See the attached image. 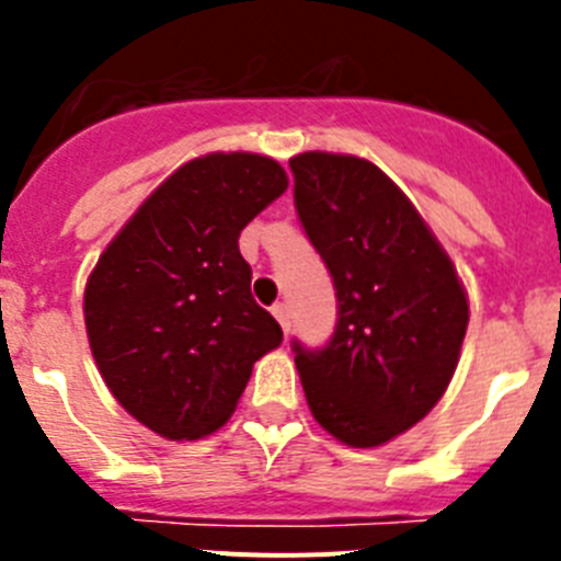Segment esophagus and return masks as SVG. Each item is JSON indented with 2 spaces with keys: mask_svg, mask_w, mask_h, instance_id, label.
<instances>
[{
  "mask_svg": "<svg viewBox=\"0 0 561 561\" xmlns=\"http://www.w3.org/2000/svg\"><path fill=\"white\" fill-rule=\"evenodd\" d=\"M272 314H275V320H277V323H280V329H284L286 334H289V323H291L289 306H286V304H275V306H272Z\"/></svg>",
  "mask_w": 561,
  "mask_h": 561,
  "instance_id": "esophagus-1",
  "label": "esophagus"
}]
</instances>
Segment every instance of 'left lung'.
I'll use <instances>...</instances> for the list:
<instances>
[{"instance_id":"1","label":"left lung","mask_w":561,"mask_h":561,"mask_svg":"<svg viewBox=\"0 0 561 561\" xmlns=\"http://www.w3.org/2000/svg\"><path fill=\"white\" fill-rule=\"evenodd\" d=\"M295 207L336 289L323 351L291 342L311 415L356 449L408 433L460 359L469 297L455 264L388 173L351 153L289 160Z\"/></svg>"}]
</instances>
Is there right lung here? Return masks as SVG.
<instances>
[{
	"label": "right lung",
	"mask_w": 561,
	"mask_h": 561,
	"mask_svg": "<svg viewBox=\"0 0 561 561\" xmlns=\"http://www.w3.org/2000/svg\"><path fill=\"white\" fill-rule=\"evenodd\" d=\"M289 187L272 157L185 162L108 241L83 289L89 348L128 415L168 440L225 427L252 365L280 345L238 236Z\"/></svg>",
	"instance_id": "right-lung-1"
}]
</instances>
